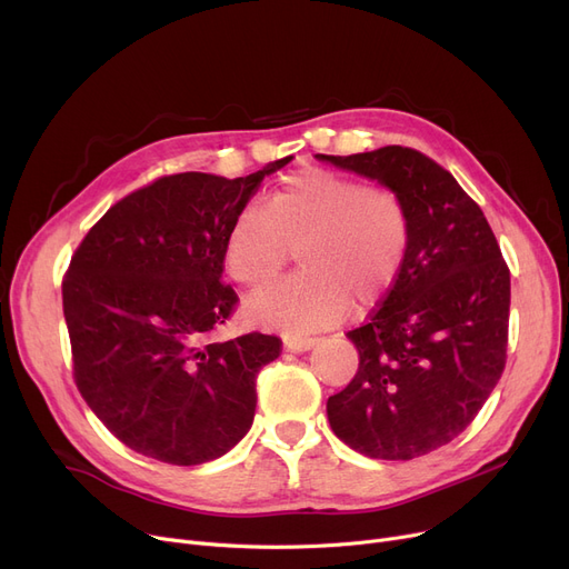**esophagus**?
<instances>
[{
    "label": "esophagus",
    "instance_id": "obj_1",
    "mask_svg": "<svg viewBox=\"0 0 569 569\" xmlns=\"http://www.w3.org/2000/svg\"><path fill=\"white\" fill-rule=\"evenodd\" d=\"M316 343H318L316 337H286L283 339V346L292 353H305V351L313 349Z\"/></svg>",
    "mask_w": 569,
    "mask_h": 569
}]
</instances>
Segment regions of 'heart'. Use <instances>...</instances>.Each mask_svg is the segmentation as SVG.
<instances>
[{"label":"heart","instance_id":"1","mask_svg":"<svg viewBox=\"0 0 569 569\" xmlns=\"http://www.w3.org/2000/svg\"><path fill=\"white\" fill-rule=\"evenodd\" d=\"M300 249L302 271L246 302L260 326L316 330L358 307H375L398 281L409 249V216L392 190L330 169H300L243 207L226 237V264L241 286L260 288Z\"/></svg>","mask_w":569,"mask_h":569}]
</instances>
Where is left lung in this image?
Returning a JSON list of instances; mask_svg holds the SVG:
<instances>
[{
	"label": "left lung",
	"instance_id": "obj_1",
	"mask_svg": "<svg viewBox=\"0 0 569 569\" xmlns=\"http://www.w3.org/2000/svg\"><path fill=\"white\" fill-rule=\"evenodd\" d=\"M318 160L379 181L409 216V249L381 307L349 337L353 381L328 400L332 432L367 458L411 460L453 441L507 360L509 269L479 204L405 146Z\"/></svg>",
	"mask_w": 569,
	"mask_h": 569
}]
</instances>
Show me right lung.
Returning a JSON list of instances; mask_svg holds the SVG:
<instances>
[{"instance_id": "right-lung-1", "label": "right lung", "mask_w": 569, "mask_h": 569, "mask_svg": "<svg viewBox=\"0 0 569 569\" xmlns=\"http://www.w3.org/2000/svg\"><path fill=\"white\" fill-rule=\"evenodd\" d=\"M290 158L239 179L162 177L113 204L73 253L62 281L73 379L132 451L202 465L251 430L256 377L281 339L211 335L237 305L220 281L232 220Z\"/></svg>"}]
</instances>
